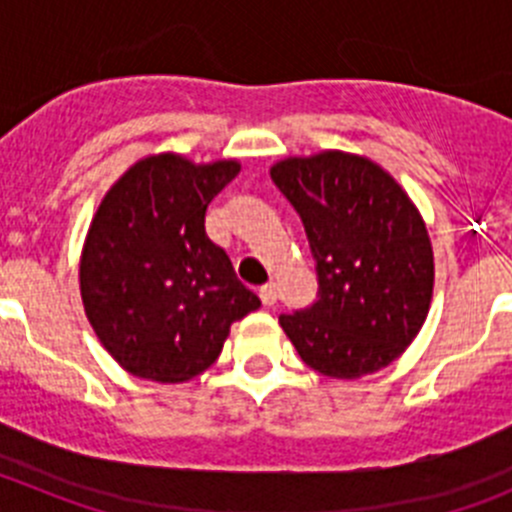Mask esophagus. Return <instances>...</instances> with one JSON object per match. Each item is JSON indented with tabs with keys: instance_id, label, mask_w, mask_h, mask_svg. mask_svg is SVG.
Instances as JSON below:
<instances>
[{
	"instance_id": "esophagus-1",
	"label": "esophagus",
	"mask_w": 512,
	"mask_h": 512,
	"mask_svg": "<svg viewBox=\"0 0 512 512\" xmlns=\"http://www.w3.org/2000/svg\"><path fill=\"white\" fill-rule=\"evenodd\" d=\"M259 297H261V302H264V305H274V302H277V297H279V292H277V284L274 282H269V284H264V287L259 289Z\"/></svg>"
}]
</instances>
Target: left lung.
Segmentation results:
<instances>
[{
	"instance_id": "1",
	"label": "left lung",
	"mask_w": 512,
	"mask_h": 512,
	"mask_svg": "<svg viewBox=\"0 0 512 512\" xmlns=\"http://www.w3.org/2000/svg\"><path fill=\"white\" fill-rule=\"evenodd\" d=\"M271 182L300 215L318 271V300L279 315L300 359L336 379L392 364L423 328L433 297L420 212L382 166L354 153L284 158Z\"/></svg>"
}]
</instances>
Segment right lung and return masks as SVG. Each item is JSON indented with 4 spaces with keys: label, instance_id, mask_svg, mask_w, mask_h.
<instances>
[{
    "label": "right lung",
    "instance_id": "right-lung-1",
    "mask_svg": "<svg viewBox=\"0 0 512 512\" xmlns=\"http://www.w3.org/2000/svg\"><path fill=\"white\" fill-rule=\"evenodd\" d=\"M238 171V161L158 153L104 194L81 251V300L125 372L187 382L215 364L230 325L261 307L205 233L207 205Z\"/></svg>",
    "mask_w": 512,
    "mask_h": 512
}]
</instances>
